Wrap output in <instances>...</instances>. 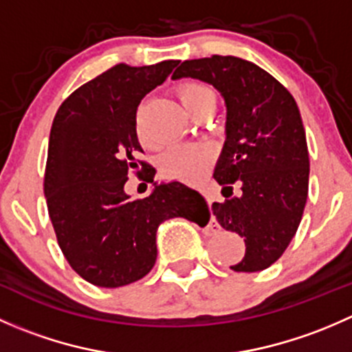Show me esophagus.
Masks as SVG:
<instances>
[{"instance_id":"obj_1","label":"esophagus","mask_w":352,"mask_h":352,"mask_svg":"<svg viewBox=\"0 0 352 352\" xmlns=\"http://www.w3.org/2000/svg\"><path fill=\"white\" fill-rule=\"evenodd\" d=\"M208 202H209V204H211V199H209V196H208Z\"/></svg>"}]
</instances>
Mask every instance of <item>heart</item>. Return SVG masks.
<instances>
[{
    "label": "heart",
    "mask_w": 352,
    "mask_h": 352,
    "mask_svg": "<svg viewBox=\"0 0 352 352\" xmlns=\"http://www.w3.org/2000/svg\"><path fill=\"white\" fill-rule=\"evenodd\" d=\"M180 102L184 107L194 113L204 105H214L216 95L211 87L197 80H187L179 85L177 88ZM138 138L144 146H150L146 134H144L143 127H141L140 119H138ZM212 163V150L206 144L201 143H189V144H179L166 151L165 155L160 158V172L168 179H179L186 180V182H194V180L201 179L206 173V170L211 166Z\"/></svg>",
    "instance_id": "b5f03b06"
}]
</instances>
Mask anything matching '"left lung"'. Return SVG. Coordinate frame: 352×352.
<instances>
[{
	"label": "left lung",
	"mask_w": 352,
	"mask_h": 352,
	"mask_svg": "<svg viewBox=\"0 0 352 352\" xmlns=\"http://www.w3.org/2000/svg\"><path fill=\"white\" fill-rule=\"evenodd\" d=\"M197 78L221 91L226 102V141L214 168L225 186L212 214L245 240L235 272H257L274 264L293 240L308 196L307 136L293 95L262 67L233 56L190 59L172 74ZM241 196L232 198V184Z\"/></svg>",
	"instance_id": "1"
}]
</instances>
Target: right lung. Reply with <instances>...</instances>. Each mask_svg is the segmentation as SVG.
<instances>
[{
  "instance_id": "1",
  "label": "right lung",
  "mask_w": 352,
  "mask_h": 352,
  "mask_svg": "<svg viewBox=\"0 0 352 352\" xmlns=\"http://www.w3.org/2000/svg\"><path fill=\"white\" fill-rule=\"evenodd\" d=\"M177 65L119 63L76 88L52 122L44 175L49 218L67 264L95 286L144 278L156 262V228L165 219L197 223L199 214L209 216L204 197L180 182L160 184L134 201L124 192L129 173L140 177L150 166L138 160V105ZM153 175L144 179L153 182Z\"/></svg>"
}]
</instances>
